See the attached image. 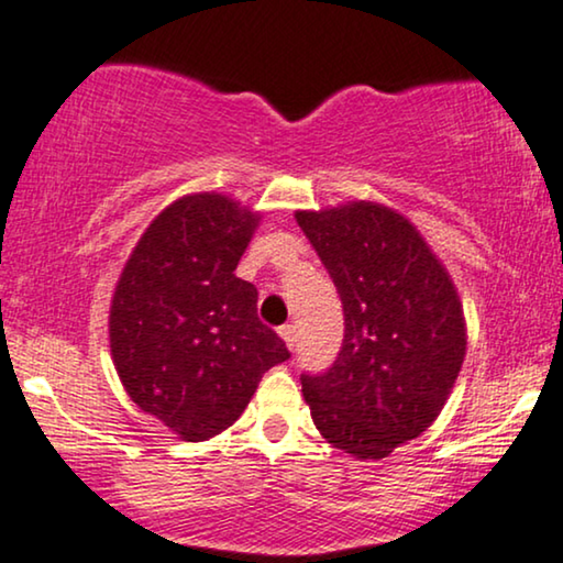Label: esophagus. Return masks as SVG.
Here are the masks:
<instances>
[{
  "mask_svg": "<svg viewBox=\"0 0 563 563\" xmlns=\"http://www.w3.org/2000/svg\"><path fill=\"white\" fill-rule=\"evenodd\" d=\"M279 335L284 339V344H287L289 349H295V344H297V331H295V325H282V328H279Z\"/></svg>",
  "mask_w": 563,
  "mask_h": 563,
  "instance_id": "1",
  "label": "esophagus"
}]
</instances>
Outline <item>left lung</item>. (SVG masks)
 I'll return each mask as SVG.
<instances>
[{
  "label": "left lung",
  "instance_id": "obj_1",
  "mask_svg": "<svg viewBox=\"0 0 563 563\" xmlns=\"http://www.w3.org/2000/svg\"><path fill=\"white\" fill-rule=\"evenodd\" d=\"M344 305V344L302 375L318 432L333 448L390 455L440 416L465 356L463 305L450 274L404 214L352 201L297 211Z\"/></svg>",
  "mask_w": 563,
  "mask_h": 563
}]
</instances>
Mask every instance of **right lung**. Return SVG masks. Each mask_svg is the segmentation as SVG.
Masks as SVG:
<instances>
[{"mask_svg":"<svg viewBox=\"0 0 563 563\" xmlns=\"http://www.w3.org/2000/svg\"><path fill=\"white\" fill-rule=\"evenodd\" d=\"M258 214L222 194L159 211L115 284L108 333L129 398L186 442L235 424L261 377L289 360L235 276Z\"/></svg>","mask_w":563,"mask_h":563,"instance_id":"1","label":"right lung"}]
</instances>
